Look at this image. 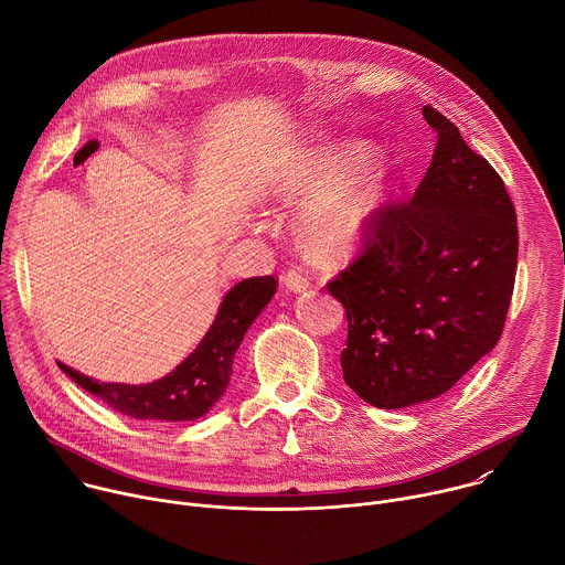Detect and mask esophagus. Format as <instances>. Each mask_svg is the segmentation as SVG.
Instances as JSON below:
<instances>
[{
	"mask_svg": "<svg viewBox=\"0 0 565 565\" xmlns=\"http://www.w3.org/2000/svg\"><path fill=\"white\" fill-rule=\"evenodd\" d=\"M281 284L292 290V292H303L310 288V279L308 275L299 268V266H290L284 275H281Z\"/></svg>",
	"mask_w": 565,
	"mask_h": 565,
	"instance_id": "34e87169",
	"label": "esophagus"
}]
</instances>
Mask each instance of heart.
Here are the masks:
<instances>
[{
	"mask_svg": "<svg viewBox=\"0 0 565 565\" xmlns=\"http://www.w3.org/2000/svg\"><path fill=\"white\" fill-rule=\"evenodd\" d=\"M364 156L360 147L315 153L281 185V194L288 199L308 196L297 230L303 248L317 259L349 257L362 244L382 203L377 174L349 179Z\"/></svg>",
	"mask_w": 565,
	"mask_h": 565,
	"instance_id": "heart-1",
	"label": "heart"
}]
</instances>
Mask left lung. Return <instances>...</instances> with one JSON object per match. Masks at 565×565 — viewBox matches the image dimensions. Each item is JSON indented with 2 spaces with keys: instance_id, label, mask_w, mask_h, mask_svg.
<instances>
[{
  "instance_id": "obj_1",
  "label": "left lung",
  "mask_w": 565,
  "mask_h": 565,
  "mask_svg": "<svg viewBox=\"0 0 565 565\" xmlns=\"http://www.w3.org/2000/svg\"><path fill=\"white\" fill-rule=\"evenodd\" d=\"M434 158L409 201L377 207L329 292L349 319L344 382L377 409L447 393L501 340L519 227L503 179L431 105Z\"/></svg>"
}]
</instances>
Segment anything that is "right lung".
<instances>
[{
    "label": "right lung",
    "mask_w": 565,
    "mask_h": 565,
    "mask_svg": "<svg viewBox=\"0 0 565 565\" xmlns=\"http://www.w3.org/2000/svg\"><path fill=\"white\" fill-rule=\"evenodd\" d=\"M277 279L253 277L238 281L221 301L216 319L201 344L172 373L149 384H111L60 364L75 382L103 399L114 412L136 420L190 423L205 416L225 393L234 353L246 331L277 292Z\"/></svg>",
    "instance_id": "obj_1"
}]
</instances>
